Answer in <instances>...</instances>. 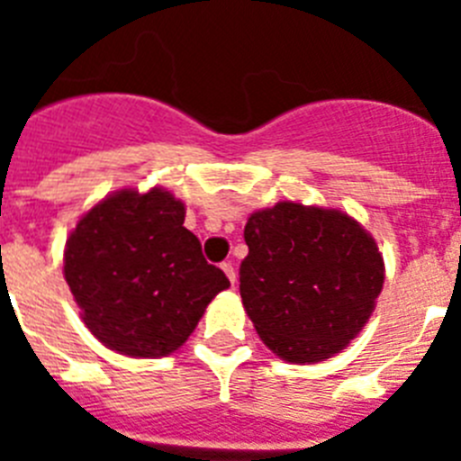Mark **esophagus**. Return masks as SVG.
Here are the masks:
<instances>
[{"mask_svg": "<svg viewBox=\"0 0 461 461\" xmlns=\"http://www.w3.org/2000/svg\"><path fill=\"white\" fill-rule=\"evenodd\" d=\"M221 270L226 272V276H228V281H230V284H238V272H235V267H233V263H230V260H226V263H221Z\"/></svg>", "mask_w": 461, "mask_h": 461, "instance_id": "1", "label": "esophagus"}]
</instances>
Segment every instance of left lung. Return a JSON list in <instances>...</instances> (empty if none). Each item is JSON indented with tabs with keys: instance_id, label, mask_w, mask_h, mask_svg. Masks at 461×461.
<instances>
[{
	"instance_id": "1",
	"label": "left lung",
	"mask_w": 461,
	"mask_h": 461,
	"mask_svg": "<svg viewBox=\"0 0 461 461\" xmlns=\"http://www.w3.org/2000/svg\"><path fill=\"white\" fill-rule=\"evenodd\" d=\"M240 295L258 337L286 362H319L357 337L383 288L372 235L348 214L300 203L254 212Z\"/></svg>"
}]
</instances>
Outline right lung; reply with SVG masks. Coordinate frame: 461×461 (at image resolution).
Masks as SVG:
<instances>
[{
    "label": "right lung",
    "instance_id": "add662e5",
    "mask_svg": "<svg viewBox=\"0 0 461 461\" xmlns=\"http://www.w3.org/2000/svg\"><path fill=\"white\" fill-rule=\"evenodd\" d=\"M182 223L185 203L168 191L122 189L68 235L64 276L73 300L89 332L122 356L177 351L212 297L230 286Z\"/></svg>",
    "mask_w": 461,
    "mask_h": 461
}]
</instances>
